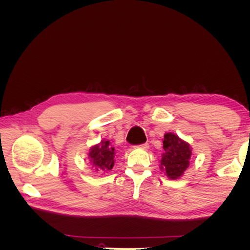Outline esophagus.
I'll return each instance as SVG.
<instances>
[{
  "label": "esophagus",
  "instance_id": "34e87169",
  "mask_svg": "<svg viewBox=\"0 0 250 250\" xmlns=\"http://www.w3.org/2000/svg\"><path fill=\"white\" fill-rule=\"evenodd\" d=\"M138 148H141V149H148L149 148V145L147 143H145V144H141V145H139L138 146Z\"/></svg>",
  "mask_w": 250,
  "mask_h": 250
}]
</instances>
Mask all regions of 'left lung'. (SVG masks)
Segmentation results:
<instances>
[{"instance_id":"obj_1","label":"left lung","mask_w":250,"mask_h":250,"mask_svg":"<svg viewBox=\"0 0 250 250\" xmlns=\"http://www.w3.org/2000/svg\"><path fill=\"white\" fill-rule=\"evenodd\" d=\"M164 150L161 167L171 179H177L188 167L192 151L188 144L181 141L177 135L166 133L164 137Z\"/></svg>"}]
</instances>
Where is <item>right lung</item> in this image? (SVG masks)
Instances as JSON below:
<instances>
[{"mask_svg": "<svg viewBox=\"0 0 250 250\" xmlns=\"http://www.w3.org/2000/svg\"><path fill=\"white\" fill-rule=\"evenodd\" d=\"M115 148L109 145V142H102L101 145L94 146L89 151L90 162L97 171H109L112 169L115 160Z\"/></svg>", "mask_w": 250, "mask_h": 250, "instance_id": "right-lung-1", "label": "right lung"}]
</instances>
